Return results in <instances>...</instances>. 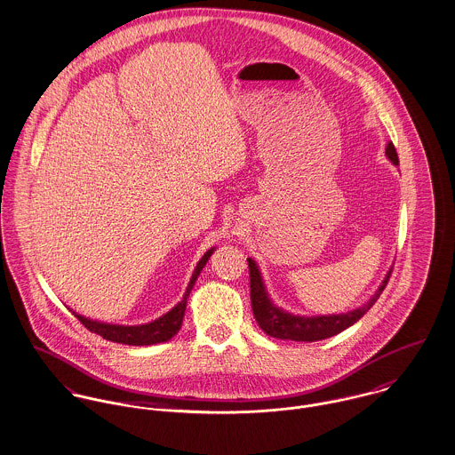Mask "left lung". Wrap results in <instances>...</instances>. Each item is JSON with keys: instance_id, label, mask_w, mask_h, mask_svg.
<instances>
[{"instance_id": "left-lung-1", "label": "left lung", "mask_w": 455, "mask_h": 455, "mask_svg": "<svg viewBox=\"0 0 455 455\" xmlns=\"http://www.w3.org/2000/svg\"><path fill=\"white\" fill-rule=\"evenodd\" d=\"M386 156L395 164L400 165L398 160V153L393 143H387L386 147ZM248 265H250V284H251V307L254 319L258 323V326L270 337L274 339H281V340H295V342H317V340H324L330 339L344 330H347L349 326H353L355 321H359L370 308L371 305L377 302V299L380 297V293L384 291L391 270L387 272V275L384 277L382 284L379 286V290L371 295V299L366 303H363L361 307L349 310V312H342V314H330V315H297L291 312H286L284 308L277 307L275 303L270 300L261 272L256 265V261L252 258H248Z\"/></svg>"}]
</instances>
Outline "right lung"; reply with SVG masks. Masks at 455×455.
Segmentation results:
<instances>
[{
	"label": "right lung",
	"mask_w": 455,
	"mask_h": 455,
	"mask_svg": "<svg viewBox=\"0 0 455 455\" xmlns=\"http://www.w3.org/2000/svg\"><path fill=\"white\" fill-rule=\"evenodd\" d=\"M216 248H211L204 252L203 258L199 259L190 283L187 286V291L181 299V302L176 303L169 312H165L164 315H160L158 319H155L152 323H145V324H136V326H124V324H109V323H101V321H94L91 317H85L78 312L73 310L75 317H78V321L91 330L92 333L101 335L102 339L116 342V344H125V346H153V344H160V342H167L171 340L181 328L183 323V315L187 310V302L188 297L192 293V288L199 277V274L203 272L205 263L209 261L211 254L214 252Z\"/></svg>",
	"instance_id": "obj_1"
}]
</instances>
